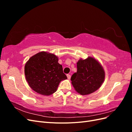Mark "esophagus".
Here are the masks:
<instances>
[{"instance_id":"1","label":"esophagus","mask_w":132,"mask_h":132,"mask_svg":"<svg viewBox=\"0 0 132 132\" xmlns=\"http://www.w3.org/2000/svg\"><path fill=\"white\" fill-rule=\"evenodd\" d=\"M67 78L68 79H70V78H71V75H69V74H67Z\"/></svg>"}]
</instances>
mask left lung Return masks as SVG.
Segmentation results:
<instances>
[{"label":"left lung","mask_w":132,"mask_h":132,"mask_svg":"<svg viewBox=\"0 0 132 132\" xmlns=\"http://www.w3.org/2000/svg\"><path fill=\"white\" fill-rule=\"evenodd\" d=\"M105 71L98 62L93 58L80 59L77 63V72L71 77V84L78 93L82 95L94 93L104 81Z\"/></svg>","instance_id":"obj_1"}]
</instances>
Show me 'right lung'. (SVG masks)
Segmentation results:
<instances>
[{"label":"right lung","mask_w":132,"mask_h":132,"mask_svg":"<svg viewBox=\"0 0 132 132\" xmlns=\"http://www.w3.org/2000/svg\"><path fill=\"white\" fill-rule=\"evenodd\" d=\"M53 54L41 52L31 57L25 66V74L29 86L36 93L50 95L55 93L63 80L67 79L62 65Z\"/></svg>","instance_id":"obj_1"}]
</instances>
